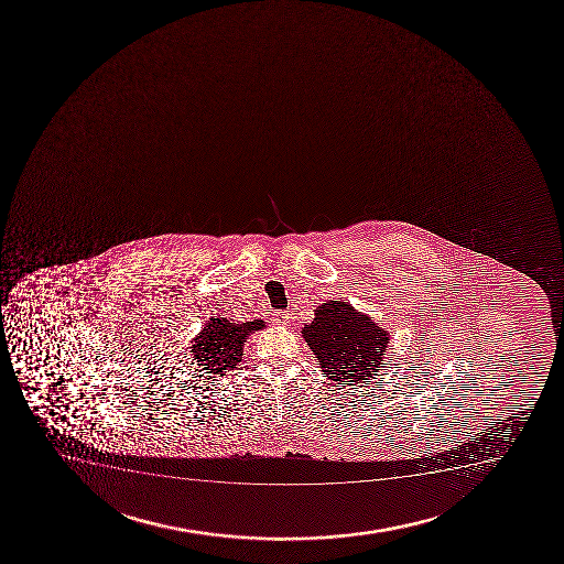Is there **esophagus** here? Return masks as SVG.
<instances>
[{"label":"esophagus","mask_w":564,"mask_h":564,"mask_svg":"<svg viewBox=\"0 0 564 564\" xmlns=\"http://www.w3.org/2000/svg\"><path fill=\"white\" fill-rule=\"evenodd\" d=\"M292 315L289 312H275L272 315V321L278 326H289L291 325Z\"/></svg>","instance_id":"1"}]
</instances>
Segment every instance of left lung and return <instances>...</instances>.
Here are the masks:
<instances>
[{"instance_id":"8db88e82","label":"left lung","mask_w":564,"mask_h":564,"mask_svg":"<svg viewBox=\"0 0 564 564\" xmlns=\"http://www.w3.org/2000/svg\"><path fill=\"white\" fill-rule=\"evenodd\" d=\"M305 344L325 371L338 384L362 383L383 365L391 334L373 317L355 310L344 300L318 305L315 318L302 328Z\"/></svg>"}]
</instances>
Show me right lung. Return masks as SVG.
<instances>
[{
    "label": "right lung",
    "mask_w": 564,
    "mask_h": 564,
    "mask_svg": "<svg viewBox=\"0 0 564 564\" xmlns=\"http://www.w3.org/2000/svg\"><path fill=\"white\" fill-rule=\"evenodd\" d=\"M262 328H265L262 318L247 321L241 325L226 317L209 318L198 336L191 341V355L196 370L207 376V379L226 376V371L234 370L241 362L249 336Z\"/></svg>",
    "instance_id": "right-lung-1"
}]
</instances>
